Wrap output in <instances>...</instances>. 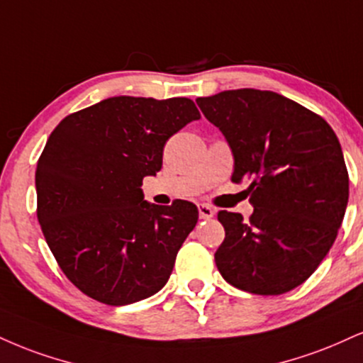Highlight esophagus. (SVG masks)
Returning <instances> with one entry per match:
<instances>
[{
	"label": "esophagus",
	"instance_id": "1",
	"mask_svg": "<svg viewBox=\"0 0 363 363\" xmlns=\"http://www.w3.org/2000/svg\"><path fill=\"white\" fill-rule=\"evenodd\" d=\"M198 211H199L201 220H209V218L215 216V209H213L211 206H208V204H199Z\"/></svg>",
	"mask_w": 363,
	"mask_h": 363
}]
</instances>
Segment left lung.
<instances>
[{
    "label": "left lung",
    "instance_id": "8db88e82",
    "mask_svg": "<svg viewBox=\"0 0 363 363\" xmlns=\"http://www.w3.org/2000/svg\"><path fill=\"white\" fill-rule=\"evenodd\" d=\"M235 157L231 181L248 182L253 213L220 211L215 253L238 289L277 296L311 276L333 245L348 203V170L333 128L289 98L260 89L196 99Z\"/></svg>",
    "mask_w": 363,
    "mask_h": 363
}]
</instances>
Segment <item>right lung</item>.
I'll return each instance as SVG.
<instances>
[{"instance_id": "1", "label": "right lung", "mask_w": 363, "mask_h": 363, "mask_svg": "<svg viewBox=\"0 0 363 363\" xmlns=\"http://www.w3.org/2000/svg\"><path fill=\"white\" fill-rule=\"evenodd\" d=\"M201 115L189 98L116 96L65 116L37 162V218L57 264L110 306L150 298L167 282L198 223L189 201H143L165 142Z\"/></svg>"}]
</instances>
